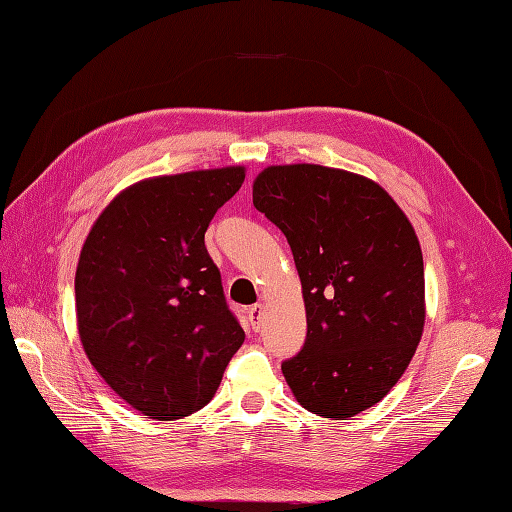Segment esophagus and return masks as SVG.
<instances>
[{"mask_svg": "<svg viewBox=\"0 0 512 512\" xmlns=\"http://www.w3.org/2000/svg\"><path fill=\"white\" fill-rule=\"evenodd\" d=\"M261 314H264V307H261L259 303L253 305L251 310H248V323H251V327L257 331L259 325H261Z\"/></svg>", "mask_w": 512, "mask_h": 512, "instance_id": "esophagus-1", "label": "esophagus"}]
</instances>
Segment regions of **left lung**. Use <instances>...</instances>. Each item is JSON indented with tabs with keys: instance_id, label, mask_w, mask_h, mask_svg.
<instances>
[{
	"instance_id": "obj_1",
	"label": "left lung",
	"mask_w": 512,
	"mask_h": 512,
	"mask_svg": "<svg viewBox=\"0 0 512 512\" xmlns=\"http://www.w3.org/2000/svg\"><path fill=\"white\" fill-rule=\"evenodd\" d=\"M253 205L285 235L303 285L307 336L281 364L285 382L318 417H355L388 395L419 347L417 233L386 189L314 163L270 165Z\"/></svg>"
}]
</instances>
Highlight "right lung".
I'll use <instances>...</instances> for the list:
<instances>
[{
	"mask_svg": "<svg viewBox=\"0 0 512 512\" xmlns=\"http://www.w3.org/2000/svg\"><path fill=\"white\" fill-rule=\"evenodd\" d=\"M244 176L233 165L130 185L80 251L82 347L104 382L148 419L207 406L244 342L205 246L209 222Z\"/></svg>",
	"mask_w": 512,
	"mask_h": 512,
	"instance_id": "obj_1",
	"label": "right lung"
}]
</instances>
